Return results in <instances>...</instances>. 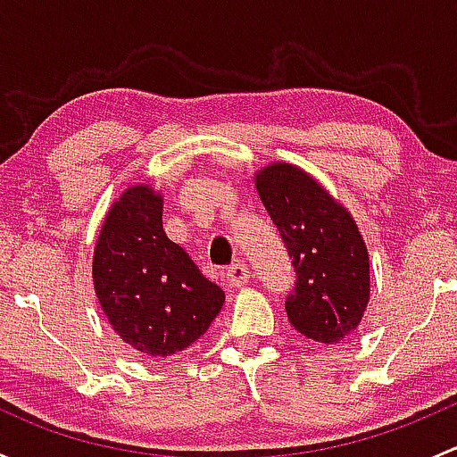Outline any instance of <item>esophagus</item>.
<instances>
[{"mask_svg": "<svg viewBox=\"0 0 457 457\" xmlns=\"http://www.w3.org/2000/svg\"><path fill=\"white\" fill-rule=\"evenodd\" d=\"M225 278L232 287H243V285L250 283V270H247L245 262H234L225 270Z\"/></svg>", "mask_w": 457, "mask_h": 457, "instance_id": "34e87169", "label": "esophagus"}]
</instances>
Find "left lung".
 Segmentation results:
<instances>
[{
    "label": "left lung",
    "mask_w": 457,
    "mask_h": 457,
    "mask_svg": "<svg viewBox=\"0 0 457 457\" xmlns=\"http://www.w3.org/2000/svg\"><path fill=\"white\" fill-rule=\"evenodd\" d=\"M254 186L298 276L285 301L289 322L314 343H340L361 325L371 292L356 220L298 165L274 161L254 174Z\"/></svg>",
    "instance_id": "left-lung-1"
}]
</instances>
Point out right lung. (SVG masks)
Segmentation results:
<instances>
[{
	"label": "right lung",
	"instance_id": "1",
	"mask_svg": "<svg viewBox=\"0 0 457 457\" xmlns=\"http://www.w3.org/2000/svg\"><path fill=\"white\" fill-rule=\"evenodd\" d=\"M92 285L123 343L165 358L199 340L225 294L163 232V196L147 183L126 187L110 205L92 256Z\"/></svg>",
	"mask_w": 457,
	"mask_h": 457
}]
</instances>
